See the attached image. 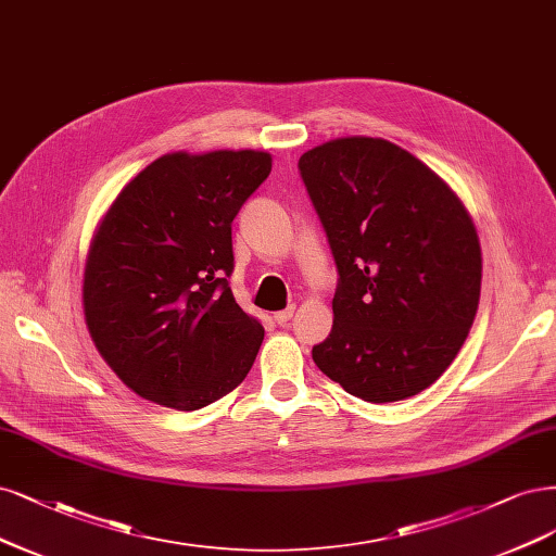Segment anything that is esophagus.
<instances>
[{
    "instance_id": "esophagus-1",
    "label": "esophagus",
    "mask_w": 556,
    "mask_h": 556,
    "mask_svg": "<svg viewBox=\"0 0 556 556\" xmlns=\"http://www.w3.org/2000/svg\"><path fill=\"white\" fill-rule=\"evenodd\" d=\"M274 317H276V321L280 324V327H285V324H287V321H290V319L294 317V308H285V311L276 313Z\"/></svg>"
}]
</instances>
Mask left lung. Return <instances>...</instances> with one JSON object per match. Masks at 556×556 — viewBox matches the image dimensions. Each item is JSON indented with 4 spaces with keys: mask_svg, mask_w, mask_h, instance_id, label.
Returning a JSON list of instances; mask_svg holds the SVG:
<instances>
[{
    "mask_svg": "<svg viewBox=\"0 0 556 556\" xmlns=\"http://www.w3.org/2000/svg\"><path fill=\"white\" fill-rule=\"evenodd\" d=\"M338 269L333 329L313 361L366 402L442 377L481 299V245L463 202L409 151L340 138L299 159Z\"/></svg>",
    "mask_w": 556,
    "mask_h": 556,
    "instance_id": "obj_1",
    "label": "left lung"
}]
</instances>
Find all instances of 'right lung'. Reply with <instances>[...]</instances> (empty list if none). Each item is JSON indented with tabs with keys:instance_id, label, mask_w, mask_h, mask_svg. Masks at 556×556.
<instances>
[{
	"instance_id": "add662e5",
	"label": "right lung",
	"mask_w": 556,
	"mask_h": 556,
	"mask_svg": "<svg viewBox=\"0 0 556 556\" xmlns=\"http://www.w3.org/2000/svg\"><path fill=\"white\" fill-rule=\"evenodd\" d=\"M269 172L264 151H179L147 165L112 202L89 248L85 319L140 397L193 412L253 368L264 329L229 290L232 220Z\"/></svg>"
}]
</instances>
